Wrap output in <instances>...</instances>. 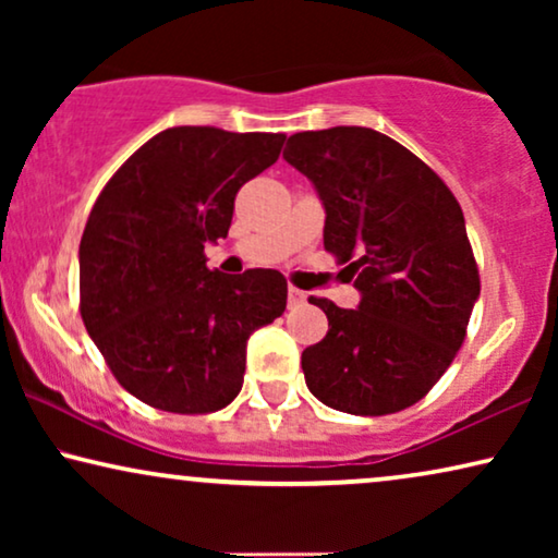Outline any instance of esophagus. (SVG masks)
<instances>
[{"instance_id":"obj_1","label":"esophagus","mask_w":558,"mask_h":558,"mask_svg":"<svg viewBox=\"0 0 558 558\" xmlns=\"http://www.w3.org/2000/svg\"><path fill=\"white\" fill-rule=\"evenodd\" d=\"M304 302H307V294H304L302 289H294V287L287 289V304H289V307H300V304H304Z\"/></svg>"}]
</instances>
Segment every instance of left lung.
<instances>
[{
    "label": "left lung",
    "instance_id": "left-lung-1",
    "mask_svg": "<svg viewBox=\"0 0 558 558\" xmlns=\"http://www.w3.org/2000/svg\"><path fill=\"white\" fill-rule=\"evenodd\" d=\"M284 159L325 208V248L350 262L355 310L315 300L330 330L302 353L325 407L357 416L416 403L449 368L480 296L460 203L391 136L332 126L289 136Z\"/></svg>",
    "mask_w": 558,
    "mask_h": 558
}]
</instances>
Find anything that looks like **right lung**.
<instances>
[{"mask_svg": "<svg viewBox=\"0 0 558 558\" xmlns=\"http://www.w3.org/2000/svg\"><path fill=\"white\" fill-rule=\"evenodd\" d=\"M284 134L172 126L134 151L90 210L78 248L81 317L121 386L172 414H208L243 386L246 342L287 310L279 271L205 266L243 182Z\"/></svg>", "mask_w": 558, "mask_h": 558, "instance_id": "obj_1", "label": "right lung"}]
</instances>
